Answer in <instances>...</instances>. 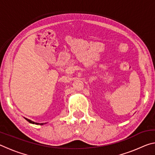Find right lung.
Returning a JSON list of instances; mask_svg holds the SVG:
<instances>
[{"label": "right lung", "instance_id": "obj_1", "mask_svg": "<svg viewBox=\"0 0 155 155\" xmlns=\"http://www.w3.org/2000/svg\"><path fill=\"white\" fill-rule=\"evenodd\" d=\"M25 120H27V121L29 122V123H31V124H37V125H43L44 124V123H38V122H33V121H32V120H29V119H27V118H25ZM44 124H45V123H44Z\"/></svg>", "mask_w": 155, "mask_h": 155}]
</instances>
